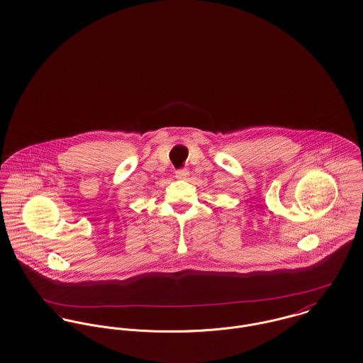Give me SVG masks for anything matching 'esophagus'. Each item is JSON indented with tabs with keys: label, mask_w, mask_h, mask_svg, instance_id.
<instances>
[{
	"label": "esophagus",
	"mask_w": 363,
	"mask_h": 363,
	"mask_svg": "<svg viewBox=\"0 0 363 363\" xmlns=\"http://www.w3.org/2000/svg\"><path fill=\"white\" fill-rule=\"evenodd\" d=\"M188 175H189V171H188L186 168H179V169L175 171V177H177L178 179H186Z\"/></svg>",
	"instance_id": "obj_1"
}]
</instances>
